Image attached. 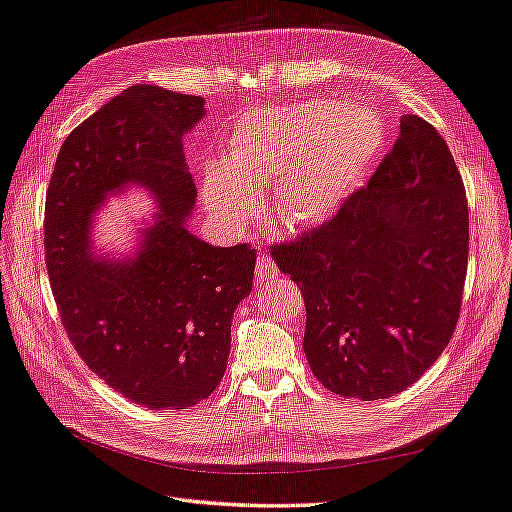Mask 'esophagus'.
Returning <instances> with one entry per match:
<instances>
[{
  "label": "esophagus",
  "instance_id": "1",
  "mask_svg": "<svg viewBox=\"0 0 512 512\" xmlns=\"http://www.w3.org/2000/svg\"><path fill=\"white\" fill-rule=\"evenodd\" d=\"M275 275H278V267H275V262L271 256L267 254H258L256 260V286H262L271 282Z\"/></svg>",
  "mask_w": 512,
  "mask_h": 512
}]
</instances>
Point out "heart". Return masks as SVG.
<instances>
[{
	"mask_svg": "<svg viewBox=\"0 0 512 512\" xmlns=\"http://www.w3.org/2000/svg\"><path fill=\"white\" fill-rule=\"evenodd\" d=\"M385 142L381 118L364 105L308 101L247 118L222 165H211L204 200L226 224H241L256 189L278 181L273 219L284 228L319 224L364 181Z\"/></svg>",
	"mask_w": 512,
	"mask_h": 512,
	"instance_id": "obj_1",
	"label": "heart"
}]
</instances>
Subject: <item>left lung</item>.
<instances>
[{
  "label": "left lung",
  "instance_id": "8db88e82",
  "mask_svg": "<svg viewBox=\"0 0 512 512\" xmlns=\"http://www.w3.org/2000/svg\"><path fill=\"white\" fill-rule=\"evenodd\" d=\"M269 252L306 301L314 377L347 398L407 390L448 347L463 301L469 213L446 140L405 114L368 185Z\"/></svg>",
  "mask_w": 512,
  "mask_h": 512
}]
</instances>
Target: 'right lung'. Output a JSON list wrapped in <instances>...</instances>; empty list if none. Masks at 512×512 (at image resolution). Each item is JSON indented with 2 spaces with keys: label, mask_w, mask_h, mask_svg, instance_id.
<instances>
[{
  "label": "right lung",
  "mask_w": 512,
  "mask_h": 512,
  "mask_svg": "<svg viewBox=\"0 0 512 512\" xmlns=\"http://www.w3.org/2000/svg\"><path fill=\"white\" fill-rule=\"evenodd\" d=\"M202 116V96L131 86L66 137L47 189V271L68 340L96 377L148 409L213 394L234 310L252 293V247H215L185 226L196 185L181 140ZM127 182L156 193L160 222L135 259L92 261L91 213Z\"/></svg>",
  "instance_id": "add662e5"
}]
</instances>
